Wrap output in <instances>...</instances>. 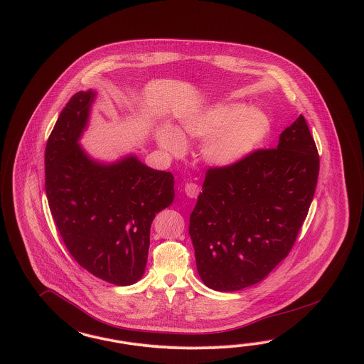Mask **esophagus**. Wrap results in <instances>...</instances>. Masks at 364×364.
Instances as JSON below:
<instances>
[{"label":"esophagus","mask_w":364,"mask_h":364,"mask_svg":"<svg viewBox=\"0 0 364 364\" xmlns=\"http://www.w3.org/2000/svg\"><path fill=\"white\" fill-rule=\"evenodd\" d=\"M200 188L197 183H193V182H188L185 185V193L186 196L190 198H197L198 194H200Z\"/></svg>","instance_id":"esophagus-1"}]
</instances>
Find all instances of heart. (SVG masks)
I'll return each instance as SVG.
<instances>
[{"instance_id":"1","label":"heart","mask_w":364,"mask_h":364,"mask_svg":"<svg viewBox=\"0 0 364 364\" xmlns=\"http://www.w3.org/2000/svg\"><path fill=\"white\" fill-rule=\"evenodd\" d=\"M269 120L262 112L247 111L240 105L217 106L183 123L182 129H166L158 132L159 144L179 153L183 136L206 139L203 155L211 164L229 166L252 153L269 134Z\"/></svg>"}]
</instances>
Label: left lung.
<instances>
[{
    "instance_id": "1",
    "label": "left lung",
    "mask_w": 364,
    "mask_h": 364,
    "mask_svg": "<svg viewBox=\"0 0 364 364\" xmlns=\"http://www.w3.org/2000/svg\"><path fill=\"white\" fill-rule=\"evenodd\" d=\"M318 164L300 115L277 147L208 168L188 225L202 282L220 292L240 291L289 255L314 200Z\"/></svg>"
}]
</instances>
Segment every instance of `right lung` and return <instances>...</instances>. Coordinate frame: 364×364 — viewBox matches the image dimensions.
I'll use <instances>...</instances> for the list:
<instances>
[{
    "label": "right lung",
    "mask_w": 364,
    "mask_h": 364,
    "mask_svg": "<svg viewBox=\"0 0 364 364\" xmlns=\"http://www.w3.org/2000/svg\"><path fill=\"white\" fill-rule=\"evenodd\" d=\"M95 92H77L63 108L46 149V191L53 221L75 261L114 285L143 276L150 228L174 200V176L135 156L102 164L87 156L79 138Z\"/></svg>",
    "instance_id": "right-lung-1"
}]
</instances>
